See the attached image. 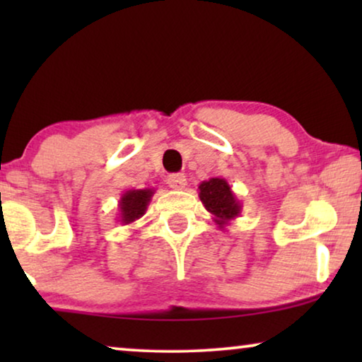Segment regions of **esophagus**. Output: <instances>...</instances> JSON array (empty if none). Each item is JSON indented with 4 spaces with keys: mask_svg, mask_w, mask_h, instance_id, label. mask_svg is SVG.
Segmentation results:
<instances>
[{
    "mask_svg": "<svg viewBox=\"0 0 362 362\" xmlns=\"http://www.w3.org/2000/svg\"><path fill=\"white\" fill-rule=\"evenodd\" d=\"M168 185H170V187H173V189H185L186 187V176L182 175V173H175V175H170L168 176Z\"/></svg>",
    "mask_w": 362,
    "mask_h": 362,
    "instance_id": "34e87169",
    "label": "esophagus"
}]
</instances>
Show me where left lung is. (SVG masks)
Masks as SVG:
<instances>
[{
  "label": "left lung",
  "mask_w": 362,
  "mask_h": 362,
  "mask_svg": "<svg viewBox=\"0 0 362 362\" xmlns=\"http://www.w3.org/2000/svg\"><path fill=\"white\" fill-rule=\"evenodd\" d=\"M199 199L206 211L212 214L216 226L222 230L240 216V201L224 177H211L202 181L199 185Z\"/></svg>",
  "instance_id": "1"
}]
</instances>
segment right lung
<instances>
[{"instance_id":"obj_1","label":"right lung","mask_w":362,"mask_h":362,"mask_svg":"<svg viewBox=\"0 0 362 362\" xmlns=\"http://www.w3.org/2000/svg\"><path fill=\"white\" fill-rule=\"evenodd\" d=\"M155 189L145 187V189H128L122 194L118 201V222L123 226L133 224L145 216Z\"/></svg>"}]
</instances>
